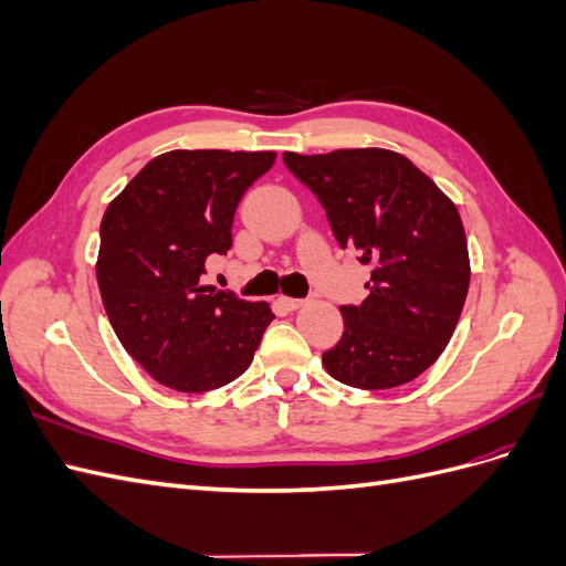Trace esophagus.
Returning <instances> with one entry per match:
<instances>
[{
	"instance_id": "1",
	"label": "esophagus",
	"mask_w": 566,
	"mask_h": 566,
	"mask_svg": "<svg viewBox=\"0 0 566 566\" xmlns=\"http://www.w3.org/2000/svg\"><path fill=\"white\" fill-rule=\"evenodd\" d=\"M279 302L285 306L287 312H295V310H300V306L304 304V300H297V297H281Z\"/></svg>"
}]
</instances>
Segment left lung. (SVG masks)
Instances as JSON below:
<instances>
[{"instance_id": "1", "label": "left lung", "mask_w": 566, "mask_h": 566, "mask_svg": "<svg viewBox=\"0 0 566 566\" xmlns=\"http://www.w3.org/2000/svg\"><path fill=\"white\" fill-rule=\"evenodd\" d=\"M283 163L323 205L339 248L370 266L368 297L339 306L345 333L323 352L325 370L358 389L416 380L449 345L468 297V238L455 205L385 148L283 153Z\"/></svg>"}]
</instances>
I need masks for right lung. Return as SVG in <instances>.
<instances>
[{
    "instance_id": "obj_1",
    "label": "right lung",
    "mask_w": 566,
    "mask_h": 566,
    "mask_svg": "<svg viewBox=\"0 0 566 566\" xmlns=\"http://www.w3.org/2000/svg\"><path fill=\"white\" fill-rule=\"evenodd\" d=\"M273 153L169 150L101 221L96 279L117 339L160 385L200 394L233 382L273 321L269 304L200 283L233 245L231 224Z\"/></svg>"
}]
</instances>
